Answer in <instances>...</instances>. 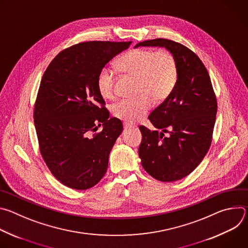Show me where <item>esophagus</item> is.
<instances>
[{"mask_svg":"<svg viewBox=\"0 0 248 248\" xmlns=\"http://www.w3.org/2000/svg\"><path fill=\"white\" fill-rule=\"evenodd\" d=\"M135 126L133 124H124V129H128V128H134Z\"/></svg>","mask_w":248,"mask_h":248,"instance_id":"esophagus-1","label":"esophagus"}]
</instances>
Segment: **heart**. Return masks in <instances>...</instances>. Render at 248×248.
Returning a JSON list of instances; mask_svg holds the SVG:
<instances>
[{"instance_id": "heart-1", "label": "heart", "mask_w": 248, "mask_h": 248, "mask_svg": "<svg viewBox=\"0 0 248 248\" xmlns=\"http://www.w3.org/2000/svg\"><path fill=\"white\" fill-rule=\"evenodd\" d=\"M117 64L123 73L138 78L134 99H124L113 106V115L132 124L142 119L150 110L152 99L166 100L173 91L179 79V69L174 57L167 50L135 49L122 56ZM115 74L108 67H103L97 76V87L105 99L116 95Z\"/></svg>"}]
</instances>
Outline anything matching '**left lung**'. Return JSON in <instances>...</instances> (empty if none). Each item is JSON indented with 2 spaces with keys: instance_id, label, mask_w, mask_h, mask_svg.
<instances>
[{
  "instance_id": "1",
  "label": "left lung",
  "mask_w": 248,
  "mask_h": 248,
  "mask_svg": "<svg viewBox=\"0 0 248 248\" xmlns=\"http://www.w3.org/2000/svg\"><path fill=\"white\" fill-rule=\"evenodd\" d=\"M139 46L165 47L178 64L179 79L173 91L148 117L162 132L140 125L142 140L138 149L141 164L151 176L160 182H175L193 171L210 148L217 98L204 63L185 45L157 38L140 42L135 48Z\"/></svg>"
}]
</instances>
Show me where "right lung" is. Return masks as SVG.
I'll return each mask as SVG.
<instances>
[{
	"label": "right lung",
	"mask_w": 248,
	"mask_h": 248,
	"mask_svg": "<svg viewBox=\"0 0 248 248\" xmlns=\"http://www.w3.org/2000/svg\"><path fill=\"white\" fill-rule=\"evenodd\" d=\"M131 42L87 41L61 51L46 68L34 105L44 162L63 186L85 190L107 171L123 124L109 118L97 87L99 70ZM101 124L103 129L95 133Z\"/></svg>",
	"instance_id": "obj_1"
}]
</instances>
